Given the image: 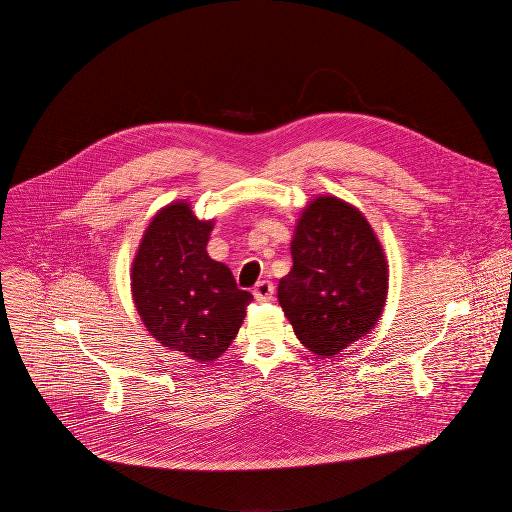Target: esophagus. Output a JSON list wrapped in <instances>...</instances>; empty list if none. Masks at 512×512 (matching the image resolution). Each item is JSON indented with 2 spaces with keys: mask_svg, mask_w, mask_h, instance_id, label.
<instances>
[{
  "mask_svg": "<svg viewBox=\"0 0 512 512\" xmlns=\"http://www.w3.org/2000/svg\"><path fill=\"white\" fill-rule=\"evenodd\" d=\"M253 295H255V299H257L259 303H263V301H270V299H272V295H274V286H272V282H268V280H261V282L255 286Z\"/></svg>",
  "mask_w": 512,
  "mask_h": 512,
  "instance_id": "34e87169",
  "label": "esophagus"
}]
</instances>
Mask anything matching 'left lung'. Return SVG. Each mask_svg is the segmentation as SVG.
Listing matches in <instances>:
<instances>
[{
    "instance_id": "obj_1",
    "label": "left lung",
    "mask_w": 512,
    "mask_h": 512,
    "mask_svg": "<svg viewBox=\"0 0 512 512\" xmlns=\"http://www.w3.org/2000/svg\"><path fill=\"white\" fill-rule=\"evenodd\" d=\"M278 301L299 341L334 357L374 328L388 295L384 249L361 211L320 195L301 213Z\"/></svg>"
}]
</instances>
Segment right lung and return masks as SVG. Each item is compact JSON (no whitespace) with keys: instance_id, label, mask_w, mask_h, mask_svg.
Returning <instances> with one entry per match:
<instances>
[{"instance_id":"obj_1","label":"right lung","mask_w":512,"mask_h":512,"mask_svg":"<svg viewBox=\"0 0 512 512\" xmlns=\"http://www.w3.org/2000/svg\"><path fill=\"white\" fill-rule=\"evenodd\" d=\"M213 220L195 219L190 203L161 209L132 263V297L147 332L197 363H211L236 338L253 295L232 270L207 255Z\"/></svg>"}]
</instances>
